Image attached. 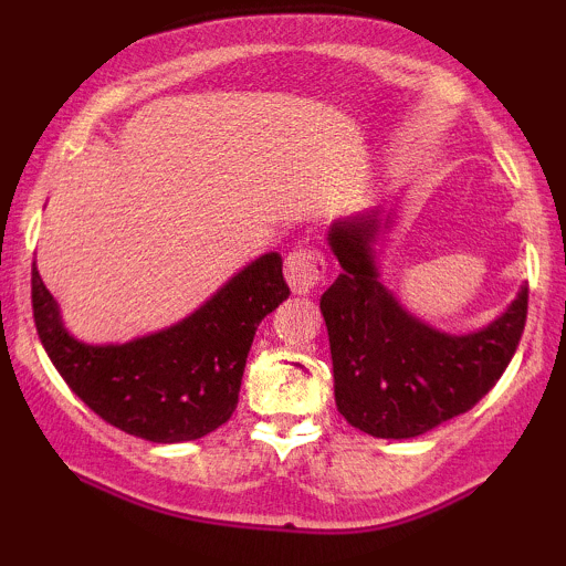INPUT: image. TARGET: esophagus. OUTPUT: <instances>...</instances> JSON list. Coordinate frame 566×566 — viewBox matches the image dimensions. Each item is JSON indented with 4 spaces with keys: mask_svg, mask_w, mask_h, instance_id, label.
<instances>
[{
    "mask_svg": "<svg viewBox=\"0 0 566 566\" xmlns=\"http://www.w3.org/2000/svg\"><path fill=\"white\" fill-rule=\"evenodd\" d=\"M324 274H327V263H324V255L314 247H297L284 261V276H287L290 290L295 295L314 292L324 282Z\"/></svg>",
    "mask_w": 566,
    "mask_h": 566,
    "instance_id": "esophagus-1",
    "label": "esophagus"
}]
</instances>
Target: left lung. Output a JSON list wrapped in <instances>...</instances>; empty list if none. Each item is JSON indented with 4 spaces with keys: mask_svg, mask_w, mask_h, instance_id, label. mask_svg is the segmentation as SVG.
I'll return each mask as SVG.
<instances>
[{
    "mask_svg": "<svg viewBox=\"0 0 566 566\" xmlns=\"http://www.w3.org/2000/svg\"><path fill=\"white\" fill-rule=\"evenodd\" d=\"M380 207L333 220L327 244L340 274L319 308L333 354L335 405L350 426L378 439H412L469 412L505 373L527 322V287L473 333L437 329L401 305L378 265Z\"/></svg>",
    "mask_w": 566,
    "mask_h": 566,
    "instance_id": "1",
    "label": "left lung"
}]
</instances>
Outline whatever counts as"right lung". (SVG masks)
Returning a JSON list of instances; mask_svg holds the SVG:
<instances>
[{"mask_svg":"<svg viewBox=\"0 0 566 566\" xmlns=\"http://www.w3.org/2000/svg\"><path fill=\"white\" fill-rule=\"evenodd\" d=\"M287 295L282 255L265 252L186 319L127 343H84L31 271L36 333L61 378L106 423L157 444L201 439L231 418L258 324Z\"/></svg>","mask_w":566,"mask_h":566,"instance_id":"obj_1","label":"right lung"}]
</instances>
